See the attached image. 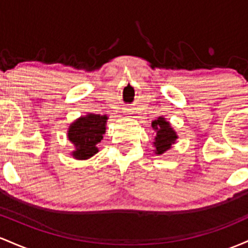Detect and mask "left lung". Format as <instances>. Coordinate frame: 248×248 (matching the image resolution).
Listing matches in <instances>:
<instances>
[{"instance_id": "1", "label": "left lung", "mask_w": 248, "mask_h": 248, "mask_svg": "<svg viewBox=\"0 0 248 248\" xmlns=\"http://www.w3.org/2000/svg\"><path fill=\"white\" fill-rule=\"evenodd\" d=\"M152 127L157 131L155 138V154L161 155L171 147L172 144L176 141L177 135L176 132L172 130L170 126L169 122L165 121V118L159 117L158 119L152 122Z\"/></svg>"}]
</instances>
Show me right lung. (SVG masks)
I'll return each mask as SVG.
<instances>
[{
	"instance_id": "obj_1",
	"label": "right lung",
	"mask_w": 248,
	"mask_h": 248,
	"mask_svg": "<svg viewBox=\"0 0 248 248\" xmlns=\"http://www.w3.org/2000/svg\"><path fill=\"white\" fill-rule=\"evenodd\" d=\"M107 116L88 115L80 117L71 124L68 131L69 140L76 146L72 152L76 159H88L98 152L99 141L103 139L105 132Z\"/></svg>"
}]
</instances>
